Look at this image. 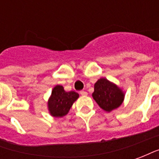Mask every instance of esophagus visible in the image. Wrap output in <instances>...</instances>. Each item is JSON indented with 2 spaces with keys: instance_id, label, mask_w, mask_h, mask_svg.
<instances>
[{
  "instance_id": "obj_1",
  "label": "esophagus",
  "mask_w": 159,
  "mask_h": 159,
  "mask_svg": "<svg viewBox=\"0 0 159 159\" xmlns=\"http://www.w3.org/2000/svg\"><path fill=\"white\" fill-rule=\"evenodd\" d=\"M80 94L83 95V96H86L88 93H87L86 91H84V90H82V91H80Z\"/></svg>"
}]
</instances>
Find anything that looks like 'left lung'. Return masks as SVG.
<instances>
[{
	"label": "left lung",
	"instance_id": "left-lung-1",
	"mask_svg": "<svg viewBox=\"0 0 159 159\" xmlns=\"http://www.w3.org/2000/svg\"><path fill=\"white\" fill-rule=\"evenodd\" d=\"M93 100L107 111H111L123 103L124 94L119 88L106 78H100L94 84Z\"/></svg>",
	"mask_w": 159,
	"mask_h": 159
}]
</instances>
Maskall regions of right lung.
<instances>
[{
	"instance_id": "right-lung-1",
	"label": "right lung",
	"mask_w": 159,
	"mask_h": 159,
	"mask_svg": "<svg viewBox=\"0 0 159 159\" xmlns=\"http://www.w3.org/2000/svg\"><path fill=\"white\" fill-rule=\"evenodd\" d=\"M78 97L79 94L76 92H66L62 86L57 85L53 88L48 104L50 114L55 117H64Z\"/></svg>"
}]
</instances>
